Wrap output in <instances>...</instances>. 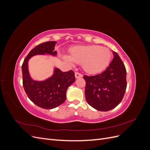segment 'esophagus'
I'll return each instance as SVG.
<instances>
[{"label": "esophagus", "mask_w": 150, "mask_h": 150, "mask_svg": "<svg viewBox=\"0 0 150 150\" xmlns=\"http://www.w3.org/2000/svg\"><path fill=\"white\" fill-rule=\"evenodd\" d=\"M83 77V74H81L78 72H75V78H82Z\"/></svg>", "instance_id": "esophagus-1"}]
</instances>
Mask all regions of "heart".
Listing matches in <instances>:
<instances>
[{"label":"heart","mask_w":150,"mask_h":150,"mask_svg":"<svg viewBox=\"0 0 150 150\" xmlns=\"http://www.w3.org/2000/svg\"><path fill=\"white\" fill-rule=\"evenodd\" d=\"M64 59L69 63L75 62L81 64L88 73L96 74L104 70L110 64L111 53L108 48L98 45L78 46L72 48L70 56H64Z\"/></svg>","instance_id":"b5f03b06"}]
</instances>
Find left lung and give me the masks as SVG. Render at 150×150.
Segmentation results:
<instances>
[{"instance_id": "obj_1", "label": "left lung", "mask_w": 150, "mask_h": 150, "mask_svg": "<svg viewBox=\"0 0 150 150\" xmlns=\"http://www.w3.org/2000/svg\"><path fill=\"white\" fill-rule=\"evenodd\" d=\"M113 54L114 58L104 72L83 76L86 101L98 111H108L115 108L121 103L126 91V68L118 54L116 52Z\"/></svg>"}]
</instances>
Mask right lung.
I'll list each match as a JSON object with an SVG mask.
<instances>
[{
  "label": "right lung",
  "mask_w": 150,
  "mask_h": 150,
  "mask_svg": "<svg viewBox=\"0 0 150 150\" xmlns=\"http://www.w3.org/2000/svg\"><path fill=\"white\" fill-rule=\"evenodd\" d=\"M56 41H49L35 46L26 56L22 65V83L25 93L31 101L46 110L55 108L65 101L67 89L76 80L73 71L62 72L58 68L54 69L51 77L43 81H34L30 77L28 71L29 59L38 54L56 56Z\"/></svg>",
  "instance_id": "obj_1"
}]
</instances>
